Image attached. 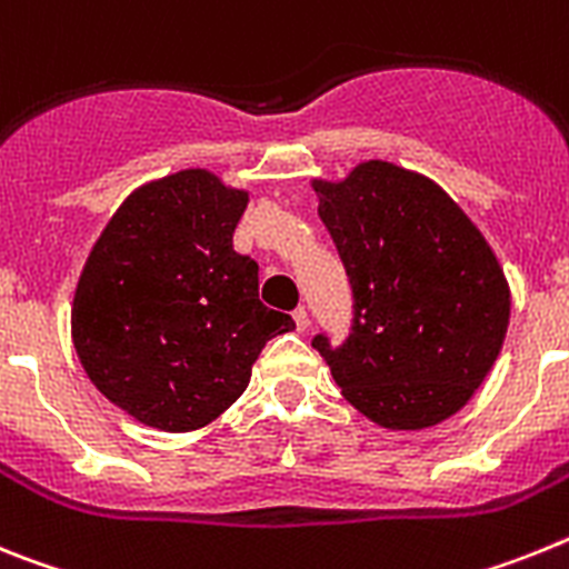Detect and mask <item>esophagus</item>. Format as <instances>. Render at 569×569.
Returning a JSON list of instances; mask_svg holds the SVG:
<instances>
[{"mask_svg":"<svg viewBox=\"0 0 569 569\" xmlns=\"http://www.w3.org/2000/svg\"><path fill=\"white\" fill-rule=\"evenodd\" d=\"M291 318H295V326H298V332H303L306 326H309V312H306L303 306H300V309H295V312H291Z\"/></svg>","mask_w":569,"mask_h":569,"instance_id":"esophagus-1","label":"esophagus"}]
</instances>
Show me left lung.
<instances>
[{
  "instance_id": "left-lung-1",
  "label": "left lung",
  "mask_w": 569,
  "mask_h": 569,
  "mask_svg": "<svg viewBox=\"0 0 569 569\" xmlns=\"http://www.w3.org/2000/svg\"><path fill=\"white\" fill-rule=\"evenodd\" d=\"M355 295L340 349L312 346L340 395L383 429H427L476 395L510 323L496 251L429 177L367 160L343 180H312Z\"/></svg>"
}]
</instances>
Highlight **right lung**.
I'll return each mask as SVG.
<instances>
[{
  "label": "right lung",
  "mask_w": 569,
  "mask_h": 569,
  "mask_svg": "<svg viewBox=\"0 0 569 569\" xmlns=\"http://www.w3.org/2000/svg\"><path fill=\"white\" fill-rule=\"evenodd\" d=\"M249 191L206 168L142 182L88 254L71 338L91 383L146 427L191 432L246 392L266 340L295 320L257 298L231 246Z\"/></svg>",
  "instance_id": "obj_1"
}]
</instances>
